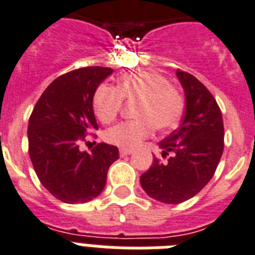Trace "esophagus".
I'll return each mask as SVG.
<instances>
[{"mask_svg":"<svg viewBox=\"0 0 255 255\" xmlns=\"http://www.w3.org/2000/svg\"><path fill=\"white\" fill-rule=\"evenodd\" d=\"M119 153H121V155H129V154L133 153V150L129 149V147H121V149H119Z\"/></svg>","mask_w":255,"mask_h":255,"instance_id":"34e87169","label":"esophagus"}]
</instances>
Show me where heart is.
Listing matches in <instances>:
<instances>
[{
	"label": "heart",
	"instance_id": "obj_1",
	"mask_svg": "<svg viewBox=\"0 0 255 255\" xmlns=\"http://www.w3.org/2000/svg\"><path fill=\"white\" fill-rule=\"evenodd\" d=\"M123 98L137 100L136 121L122 122L106 131L110 144L134 147L151 136L155 127L160 131L174 128L184 110V101L176 88L167 79L150 70H138L123 75L118 87L101 84L93 95V110L102 123L117 118Z\"/></svg>",
	"mask_w": 255,
	"mask_h": 255
}]
</instances>
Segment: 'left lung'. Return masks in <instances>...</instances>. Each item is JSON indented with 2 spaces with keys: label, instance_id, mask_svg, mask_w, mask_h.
Here are the masks:
<instances>
[{
  "label": "left lung",
  "instance_id": "1",
  "mask_svg": "<svg viewBox=\"0 0 255 255\" xmlns=\"http://www.w3.org/2000/svg\"><path fill=\"white\" fill-rule=\"evenodd\" d=\"M185 95L181 126L159 142L162 157L141 175L146 194L163 204H180L196 196L211 180L224 147L222 113L215 98L193 75L177 70Z\"/></svg>",
  "mask_w": 255,
  "mask_h": 255
}]
</instances>
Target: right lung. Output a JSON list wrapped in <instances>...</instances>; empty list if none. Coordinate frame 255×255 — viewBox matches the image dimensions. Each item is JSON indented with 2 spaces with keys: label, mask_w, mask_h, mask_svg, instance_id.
<instances>
[{
  "label": "right lung",
  "mask_w": 255,
  "mask_h": 255,
  "mask_svg": "<svg viewBox=\"0 0 255 255\" xmlns=\"http://www.w3.org/2000/svg\"><path fill=\"white\" fill-rule=\"evenodd\" d=\"M113 74L109 67H84L62 75L38 98L28 122V151L36 175L55 198L84 204L100 196L108 171L119 158L114 145L98 144L91 153L79 145L98 129L93 95Z\"/></svg>",
  "instance_id": "1"
}]
</instances>
